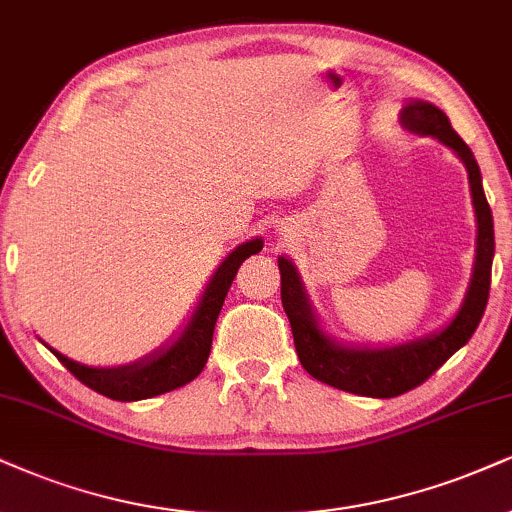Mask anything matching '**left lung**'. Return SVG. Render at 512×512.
I'll use <instances>...</instances> for the list:
<instances>
[{
    "label": "left lung",
    "instance_id": "left-lung-1",
    "mask_svg": "<svg viewBox=\"0 0 512 512\" xmlns=\"http://www.w3.org/2000/svg\"><path fill=\"white\" fill-rule=\"evenodd\" d=\"M401 125L415 135L434 137L444 142L458 154V159L468 168L472 206L477 216V249L475 266L468 294H465L463 306L444 330L430 334L415 342L384 346V349H353L342 346L327 337L315 318L311 301L296 273L294 263L289 258H277L282 277V306L292 325L294 346L299 353V361L308 375L315 380L330 384L349 394L372 396V399H391V396L406 394V391L420 387L432 372H437L460 346L468 344L475 334L479 320H482L484 308L489 299L491 285V261H494V218H491L489 201L484 197L482 173L472 156L468 144L458 137L451 128L449 116L430 102H408L401 111Z\"/></svg>",
    "mask_w": 512,
    "mask_h": 512
}]
</instances>
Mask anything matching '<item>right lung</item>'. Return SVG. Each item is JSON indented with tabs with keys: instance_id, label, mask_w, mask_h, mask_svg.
<instances>
[{
	"instance_id": "right-lung-1",
	"label": "right lung",
	"mask_w": 512,
	"mask_h": 512,
	"mask_svg": "<svg viewBox=\"0 0 512 512\" xmlns=\"http://www.w3.org/2000/svg\"><path fill=\"white\" fill-rule=\"evenodd\" d=\"M261 249V239H249V242L239 244L213 273L211 282L206 285V292L201 294L197 311L192 313V318H189L185 330L178 334V339L159 351L149 353L142 361L121 365V368H90V365L71 361V358H66L59 351H49L85 387L94 389L97 394L109 396L113 401H142L178 389L182 384L192 382L204 370L208 353H211L213 330H216V320L220 308H223L227 289L235 280L239 266Z\"/></svg>"
}]
</instances>
